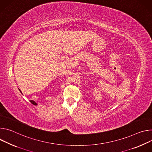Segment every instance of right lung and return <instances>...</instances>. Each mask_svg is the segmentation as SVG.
Listing matches in <instances>:
<instances>
[{
    "label": "right lung",
    "instance_id": "obj_1",
    "mask_svg": "<svg viewBox=\"0 0 152 152\" xmlns=\"http://www.w3.org/2000/svg\"><path fill=\"white\" fill-rule=\"evenodd\" d=\"M19 91H20V92L22 94V92H21V91H20L19 89ZM30 102H31L32 104H34V105H37V103L36 102H35L34 101H33V100H30Z\"/></svg>",
    "mask_w": 152,
    "mask_h": 152
}]
</instances>
